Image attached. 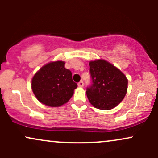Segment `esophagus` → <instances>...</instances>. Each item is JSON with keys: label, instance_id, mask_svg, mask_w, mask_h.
Segmentation results:
<instances>
[{"label": "esophagus", "instance_id": "obj_1", "mask_svg": "<svg viewBox=\"0 0 158 158\" xmlns=\"http://www.w3.org/2000/svg\"><path fill=\"white\" fill-rule=\"evenodd\" d=\"M78 85H79V87H83V85H84V82H83V81L81 80L79 81V82L78 83Z\"/></svg>", "mask_w": 158, "mask_h": 158}]
</instances>
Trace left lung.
I'll use <instances>...</instances> for the list:
<instances>
[{
    "mask_svg": "<svg viewBox=\"0 0 158 158\" xmlns=\"http://www.w3.org/2000/svg\"><path fill=\"white\" fill-rule=\"evenodd\" d=\"M89 65L91 82L86 89L88 100L99 109H112L126 96L128 88L126 76L102 59L90 61Z\"/></svg>",
    "mask_w": 158,
    "mask_h": 158,
    "instance_id": "left-lung-1",
    "label": "left lung"
}]
</instances>
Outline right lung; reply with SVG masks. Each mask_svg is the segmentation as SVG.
Instances as JSON below:
<instances>
[{
	"instance_id": "add662e5",
	"label": "right lung",
	"mask_w": 158,
	"mask_h": 158,
	"mask_svg": "<svg viewBox=\"0 0 158 158\" xmlns=\"http://www.w3.org/2000/svg\"><path fill=\"white\" fill-rule=\"evenodd\" d=\"M64 64L61 61L49 63L32 78V91L38 100L46 106H62L68 102L77 88L71 71L64 68Z\"/></svg>"
}]
</instances>
